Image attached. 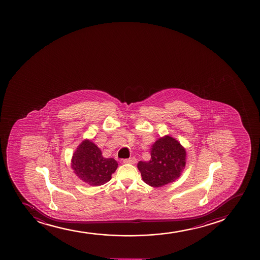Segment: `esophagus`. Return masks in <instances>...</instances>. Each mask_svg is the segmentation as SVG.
Listing matches in <instances>:
<instances>
[{"label":"esophagus","mask_w":260,"mask_h":260,"mask_svg":"<svg viewBox=\"0 0 260 260\" xmlns=\"http://www.w3.org/2000/svg\"><path fill=\"white\" fill-rule=\"evenodd\" d=\"M123 161V164H135L137 162V159L135 157H131L128 159H124Z\"/></svg>","instance_id":"obj_1"}]
</instances>
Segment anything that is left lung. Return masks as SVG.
<instances>
[{
	"mask_svg": "<svg viewBox=\"0 0 260 260\" xmlns=\"http://www.w3.org/2000/svg\"><path fill=\"white\" fill-rule=\"evenodd\" d=\"M151 159L139 161L137 169L143 181L153 187H164L181 176L186 166L187 153L180 142L166 135L151 145Z\"/></svg>",
	"mask_w": 260,
	"mask_h": 260,
	"instance_id": "1",
	"label": "left lung"
}]
</instances>
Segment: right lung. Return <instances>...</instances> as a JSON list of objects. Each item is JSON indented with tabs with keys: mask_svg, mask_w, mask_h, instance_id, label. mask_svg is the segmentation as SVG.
Instances as JSON below:
<instances>
[{
	"mask_svg": "<svg viewBox=\"0 0 260 260\" xmlns=\"http://www.w3.org/2000/svg\"><path fill=\"white\" fill-rule=\"evenodd\" d=\"M117 165L113 158L104 157L101 149L89 139L82 141L71 160V167L75 175L93 187L108 182Z\"/></svg>",
	"mask_w": 260,
	"mask_h": 260,
	"instance_id": "1",
	"label": "right lung"
}]
</instances>
